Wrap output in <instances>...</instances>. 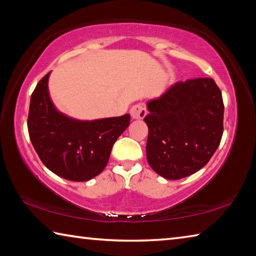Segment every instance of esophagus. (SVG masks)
Segmentation results:
<instances>
[{
  "mask_svg": "<svg viewBox=\"0 0 256 256\" xmlns=\"http://www.w3.org/2000/svg\"><path fill=\"white\" fill-rule=\"evenodd\" d=\"M130 114H131V118L133 120H142V118H146V110L144 105H141V104H136V105H134L131 108V110H130Z\"/></svg>",
  "mask_w": 256,
  "mask_h": 256,
  "instance_id": "34e87169",
  "label": "esophagus"
}]
</instances>
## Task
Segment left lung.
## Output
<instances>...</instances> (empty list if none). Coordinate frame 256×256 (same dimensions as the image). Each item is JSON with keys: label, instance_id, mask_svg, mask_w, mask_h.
I'll return each mask as SVG.
<instances>
[{"label": "left lung", "instance_id": "1", "mask_svg": "<svg viewBox=\"0 0 256 256\" xmlns=\"http://www.w3.org/2000/svg\"><path fill=\"white\" fill-rule=\"evenodd\" d=\"M146 107L150 167L167 180L183 178L204 167L224 133L222 94L214 80L180 81Z\"/></svg>", "mask_w": 256, "mask_h": 256}]
</instances>
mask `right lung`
Returning a JSON list of instances; mask_svg holds the SVG:
<instances>
[{
  "label": "right lung",
  "instance_id": "obj_1",
  "mask_svg": "<svg viewBox=\"0 0 256 256\" xmlns=\"http://www.w3.org/2000/svg\"><path fill=\"white\" fill-rule=\"evenodd\" d=\"M50 73L30 99L28 132L42 162L62 178L86 182L100 174L115 141L130 125V115L78 120L60 112L48 94Z\"/></svg>",
  "mask_w": 256,
  "mask_h": 256
}]
</instances>
